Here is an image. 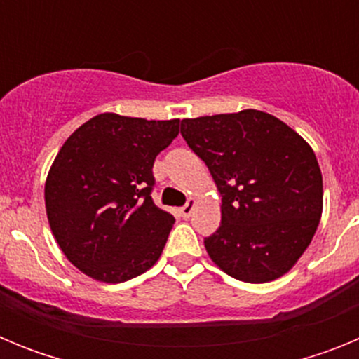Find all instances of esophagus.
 Masks as SVG:
<instances>
[{
	"mask_svg": "<svg viewBox=\"0 0 359 359\" xmlns=\"http://www.w3.org/2000/svg\"><path fill=\"white\" fill-rule=\"evenodd\" d=\"M194 207H196V199H192V198L187 199L185 207L180 208V214H182V217L189 219L190 214H192V210H194Z\"/></svg>",
	"mask_w": 359,
	"mask_h": 359,
	"instance_id": "obj_1",
	"label": "esophagus"
}]
</instances>
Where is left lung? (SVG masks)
Segmentation results:
<instances>
[{
    "label": "left lung",
    "instance_id": "obj_1",
    "mask_svg": "<svg viewBox=\"0 0 359 359\" xmlns=\"http://www.w3.org/2000/svg\"><path fill=\"white\" fill-rule=\"evenodd\" d=\"M187 145L205 161L221 192V224L205 248L224 273L250 284L287 273L322 215L315 152L264 111L182 120Z\"/></svg>",
    "mask_w": 359,
    "mask_h": 359
}]
</instances>
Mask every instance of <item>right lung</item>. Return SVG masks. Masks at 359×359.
<instances>
[{"instance_id": "1", "label": "right lung", "mask_w": 359, "mask_h": 359, "mask_svg": "<svg viewBox=\"0 0 359 359\" xmlns=\"http://www.w3.org/2000/svg\"><path fill=\"white\" fill-rule=\"evenodd\" d=\"M177 133V118L102 113L65 142L44 203L57 244L82 273L118 284L160 259L174 215L152 201V165Z\"/></svg>"}]
</instances>
